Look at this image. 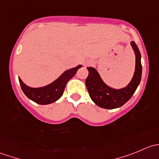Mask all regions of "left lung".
Here are the masks:
<instances>
[{
	"label": "left lung",
	"instance_id": "left-lung-1",
	"mask_svg": "<svg viewBox=\"0 0 159 159\" xmlns=\"http://www.w3.org/2000/svg\"><path fill=\"white\" fill-rule=\"evenodd\" d=\"M131 45L135 54V70L132 79L126 87L121 89H112L102 81L95 68H87L89 76L85 80L86 87L91 100L98 106L106 109L120 108L132 97L137 89L142 78L141 54L134 41H131Z\"/></svg>",
	"mask_w": 159,
	"mask_h": 159
}]
</instances>
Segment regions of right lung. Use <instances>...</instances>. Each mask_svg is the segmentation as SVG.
Listing matches in <instances>:
<instances>
[{
  "label": "right lung",
  "instance_id": "1",
  "mask_svg": "<svg viewBox=\"0 0 159 159\" xmlns=\"http://www.w3.org/2000/svg\"><path fill=\"white\" fill-rule=\"evenodd\" d=\"M80 68H81V65L65 70L55 81L44 87L30 88L26 85L20 78H18L19 82L22 91L28 98L39 105H48L61 97L67 82L75 76Z\"/></svg>",
  "mask_w": 159,
  "mask_h": 159
}]
</instances>
